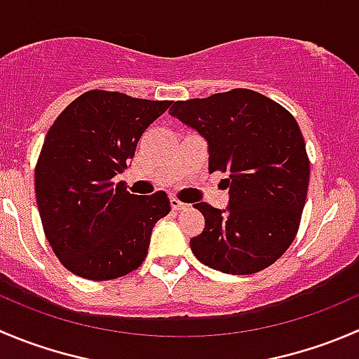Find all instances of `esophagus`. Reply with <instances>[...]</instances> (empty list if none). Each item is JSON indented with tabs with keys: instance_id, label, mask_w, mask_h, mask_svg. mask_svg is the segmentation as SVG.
<instances>
[{
	"instance_id": "34e87169",
	"label": "esophagus",
	"mask_w": 359,
	"mask_h": 359,
	"mask_svg": "<svg viewBox=\"0 0 359 359\" xmlns=\"http://www.w3.org/2000/svg\"><path fill=\"white\" fill-rule=\"evenodd\" d=\"M170 205H172L173 210H177V212H179V210H184V208L187 207L186 203H182V201L177 200V198H172V200H170Z\"/></svg>"
}]
</instances>
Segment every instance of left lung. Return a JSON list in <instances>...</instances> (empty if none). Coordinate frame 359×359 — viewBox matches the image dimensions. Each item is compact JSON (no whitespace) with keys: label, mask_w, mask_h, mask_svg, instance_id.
I'll use <instances>...</instances> for the list:
<instances>
[{"label":"left lung","mask_w":359,"mask_h":359,"mask_svg":"<svg viewBox=\"0 0 359 359\" xmlns=\"http://www.w3.org/2000/svg\"><path fill=\"white\" fill-rule=\"evenodd\" d=\"M170 116L207 140L208 172L228 173V207L193 205L205 217L191 238L198 261L231 276L276 263L297 235L311 177L294 117L250 89L175 102Z\"/></svg>","instance_id":"obj_1"}]
</instances>
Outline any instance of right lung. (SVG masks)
I'll return each mask as SVG.
<instances>
[{
  "label": "right lung",
  "instance_id": "obj_1",
  "mask_svg": "<svg viewBox=\"0 0 359 359\" xmlns=\"http://www.w3.org/2000/svg\"><path fill=\"white\" fill-rule=\"evenodd\" d=\"M172 102L87 91L45 137L34 193L45 236L65 268L89 280L133 272L147 256L156 222L168 215L165 191L138 196L114 182L144 131Z\"/></svg>",
  "mask_w": 359,
  "mask_h": 359
}]
</instances>
